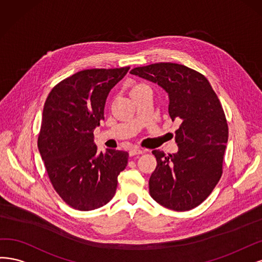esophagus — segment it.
Wrapping results in <instances>:
<instances>
[{
    "instance_id": "esophagus-1",
    "label": "esophagus",
    "mask_w": 262,
    "mask_h": 262,
    "mask_svg": "<svg viewBox=\"0 0 262 262\" xmlns=\"http://www.w3.org/2000/svg\"><path fill=\"white\" fill-rule=\"evenodd\" d=\"M143 152V149L139 148V147H132L129 150V156H136V155H140Z\"/></svg>"
}]
</instances>
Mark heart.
Returning <instances> with one entry per match:
<instances>
[{"label": "heart", "instance_id": "heart-1", "mask_svg": "<svg viewBox=\"0 0 262 262\" xmlns=\"http://www.w3.org/2000/svg\"><path fill=\"white\" fill-rule=\"evenodd\" d=\"M145 88H149L147 85H145V83H136V85H134L130 89V94H133V92H136L138 90H141V89H145Z\"/></svg>", "mask_w": 262, "mask_h": 262}]
</instances>
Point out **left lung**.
<instances>
[{
	"label": "left lung",
	"instance_id": "obj_1",
	"mask_svg": "<svg viewBox=\"0 0 262 262\" xmlns=\"http://www.w3.org/2000/svg\"><path fill=\"white\" fill-rule=\"evenodd\" d=\"M130 74L162 87L170 99L168 114L181 122L175 132L179 151H152L157 167L149 180L150 196L174 211L196 208L223 172L229 127L220 100L204 75L182 64H150Z\"/></svg>",
	"mask_w": 262,
	"mask_h": 262
}]
</instances>
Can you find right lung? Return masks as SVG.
Instances as JSON below:
<instances>
[{
    "label": "right lung",
    "mask_w": 262,
    "mask_h": 262,
    "mask_svg": "<svg viewBox=\"0 0 262 262\" xmlns=\"http://www.w3.org/2000/svg\"><path fill=\"white\" fill-rule=\"evenodd\" d=\"M128 70L80 71L58 82L46 100L38 148L52 186L74 209L90 211L107 204L127 165L126 151L98 154L94 129L104 120L108 92Z\"/></svg>",
    "instance_id": "add662e5"
}]
</instances>
